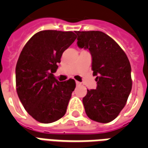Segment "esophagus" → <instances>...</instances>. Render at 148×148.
Wrapping results in <instances>:
<instances>
[{
  "mask_svg": "<svg viewBox=\"0 0 148 148\" xmlns=\"http://www.w3.org/2000/svg\"><path fill=\"white\" fill-rule=\"evenodd\" d=\"M76 85H77V86H78V85H81V83H80V82H77V81H76Z\"/></svg>",
  "mask_w": 148,
  "mask_h": 148,
  "instance_id": "esophagus-1",
  "label": "esophagus"
}]
</instances>
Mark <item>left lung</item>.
Instances as JSON below:
<instances>
[{
	"label": "left lung",
	"mask_w": 148,
	"mask_h": 148,
	"mask_svg": "<svg viewBox=\"0 0 148 148\" xmlns=\"http://www.w3.org/2000/svg\"><path fill=\"white\" fill-rule=\"evenodd\" d=\"M78 47L89 50L96 90H87L82 99L88 117L109 123L117 116L132 90L131 65L120 46L99 31L75 32Z\"/></svg>",
	"instance_id": "left-lung-1"
}]
</instances>
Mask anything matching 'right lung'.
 <instances>
[{
	"label": "right lung",
	"mask_w": 148,
	"mask_h": 148,
	"mask_svg": "<svg viewBox=\"0 0 148 148\" xmlns=\"http://www.w3.org/2000/svg\"><path fill=\"white\" fill-rule=\"evenodd\" d=\"M73 32L41 31L25 44L16 66V92L28 114L43 124L66 113L74 79L59 82L54 76L65 50L76 39Z\"/></svg>",
	"instance_id": "add662e5"
}]
</instances>
